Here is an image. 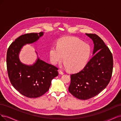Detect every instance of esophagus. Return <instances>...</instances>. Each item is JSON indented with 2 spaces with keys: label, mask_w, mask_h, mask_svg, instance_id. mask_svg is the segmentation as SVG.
<instances>
[{
  "label": "esophagus",
  "mask_w": 121,
  "mask_h": 121,
  "mask_svg": "<svg viewBox=\"0 0 121 121\" xmlns=\"http://www.w3.org/2000/svg\"><path fill=\"white\" fill-rule=\"evenodd\" d=\"M58 72H59V73L60 74L63 75V74H64V72H63V71H62V70H61V69H59V70H58Z\"/></svg>",
  "instance_id": "esophagus-1"
}]
</instances>
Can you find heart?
Returning a JSON list of instances; mask_svg holds the SVG:
<instances>
[{
    "label": "heart",
    "mask_w": 121,
    "mask_h": 121,
    "mask_svg": "<svg viewBox=\"0 0 121 121\" xmlns=\"http://www.w3.org/2000/svg\"><path fill=\"white\" fill-rule=\"evenodd\" d=\"M91 52L89 44L81 40L73 37H64L57 41V47H51L49 53L53 64L61 62L64 56L65 67L76 72L86 65Z\"/></svg>",
    "instance_id": "obj_1"
}]
</instances>
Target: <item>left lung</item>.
<instances>
[{"label":"left lung","instance_id":"left-lung-1","mask_svg":"<svg viewBox=\"0 0 121 121\" xmlns=\"http://www.w3.org/2000/svg\"><path fill=\"white\" fill-rule=\"evenodd\" d=\"M94 44V56L79 72L71 74L69 92L80 100H88L102 92L109 83L113 68V55L103 40L86 33Z\"/></svg>","mask_w":121,"mask_h":121}]
</instances>
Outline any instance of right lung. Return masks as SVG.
Returning a JSON list of instances; mask_svg holds the SVG:
<instances>
[{"mask_svg": "<svg viewBox=\"0 0 121 121\" xmlns=\"http://www.w3.org/2000/svg\"><path fill=\"white\" fill-rule=\"evenodd\" d=\"M43 35V32L21 35L8 47L6 65L8 77L17 91L30 98L40 97L50 88L52 80L58 75V68L38 59L32 66L21 63L18 54L26 44L32 43Z\"/></svg>", "mask_w": 121, "mask_h": 121, "instance_id": "1", "label": "right lung"}]
</instances>
